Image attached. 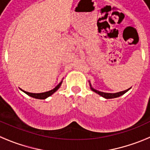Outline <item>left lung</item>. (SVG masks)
Here are the masks:
<instances>
[{
  "instance_id": "8db88e82",
  "label": "left lung",
  "mask_w": 150,
  "mask_h": 150,
  "mask_svg": "<svg viewBox=\"0 0 150 150\" xmlns=\"http://www.w3.org/2000/svg\"><path fill=\"white\" fill-rule=\"evenodd\" d=\"M90 86H91V84H90ZM91 89L93 91H95V92H96L97 94L100 95V96L104 97V98H105L107 99H110V98H118V97H120L121 96V95H124L125 92H127V91L129 90V88H128V89L125 90V91H120V92H117V93H105V92H102V91H98V90L95 89V88H93L91 86Z\"/></svg>"
}]
</instances>
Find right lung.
<instances>
[{"mask_svg": "<svg viewBox=\"0 0 150 150\" xmlns=\"http://www.w3.org/2000/svg\"><path fill=\"white\" fill-rule=\"evenodd\" d=\"M61 84H62V82H61V83H59V84L58 85V86H57L55 88H53L52 90H50V91H46V92H43V93H30V92L23 91V90H22V91H23L25 94H27L28 95H29V96H30V97H32V98H34L45 99V98H48L49 96H50V95H52V94H53L55 91H56L57 90L59 89V87L61 86Z\"/></svg>", "mask_w": 150, "mask_h": 150, "instance_id": "obj_1", "label": "right lung"}]
</instances>
